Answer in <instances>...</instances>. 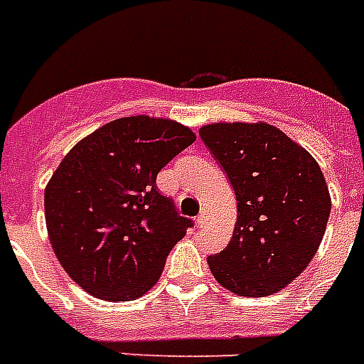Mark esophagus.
Returning a JSON list of instances; mask_svg holds the SVG:
<instances>
[{"label":"esophagus","instance_id":"obj_1","mask_svg":"<svg viewBox=\"0 0 364 364\" xmlns=\"http://www.w3.org/2000/svg\"><path fill=\"white\" fill-rule=\"evenodd\" d=\"M205 220H208V211H202L196 217V224L198 226H202V224H205Z\"/></svg>","mask_w":364,"mask_h":364}]
</instances>
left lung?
I'll return each instance as SVG.
<instances>
[{
  "label": "left lung",
  "instance_id": "8db88e82",
  "mask_svg": "<svg viewBox=\"0 0 364 364\" xmlns=\"http://www.w3.org/2000/svg\"><path fill=\"white\" fill-rule=\"evenodd\" d=\"M200 136L228 173L237 220L228 247L209 256L220 286L265 297L294 282L318 252L331 213L320 164L269 123H209Z\"/></svg>",
  "mask_w": 364,
  "mask_h": 364
}]
</instances>
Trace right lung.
<instances>
[{
  "label": "right lung",
  "instance_id": "add662e5",
  "mask_svg": "<svg viewBox=\"0 0 364 364\" xmlns=\"http://www.w3.org/2000/svg\"><path fill=\"white\" fill-rule=\"evenodd\" d=\"M196 140L173 119L131 115L85 136L44 188L55 258L87 294L132 301L147 294L191 218L156 188V173Z\"/></svg>",
  "mask_w": 364,
  "mask_h": 364
}]
</instances>
